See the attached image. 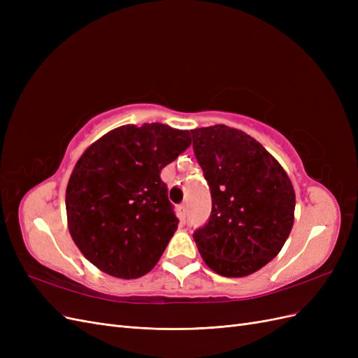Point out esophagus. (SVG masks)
<instances>
[{
    "label": "esophagus",
    "mask_w": 358,
    "mask_h": 358,
    "mask_svg": "<svg viewBox=\"0 0 358 358\" xmlns=\"http://www.w3.org/2000/svg\"><path fill=\"white\" fill-rule=\"evenodd\" d=\"M178 218L180 220V222L183 224L187 220V206L185 204H179L178 206Z\"/></svg>",
    "instance_id": "1"
}]
</instances>
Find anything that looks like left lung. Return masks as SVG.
<instances>
[{"label": "left lung", "instance_id": "obj_1", "mask_svg": "<svg viewBox=\"0 0 358 358\" xmlns=\"http://www.w3.org/2000/svg\"><path fill=\"white\" fill-rule=\"evenodd\" d=\"M192 149L212 196L208 222L194 231L213 272L242 278L279 254L294 222L296 194L285 170L241 129H191Z\"/></svg>", "mask_w": 358, "mask_h": 358}]
</instances>
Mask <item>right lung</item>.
Returning a JSON list of instances; mask_svg holds the SVG:
<instances>
[{
  "label": "right lung",
  "mask_w": 358,
  "mask_h": 358,
  "mask_svg": "<svg viewBox=\"0 0 358 358\" xmlns=\"http://www.w3.org/2000/svg\"><path fill=\"white\" fill-rule=\"evenodd\" d=\"M189 145V131L154 122L115 128L85 150L66 209L74 243L95 267L122 279L154 268L179 222L159 173Z\"/></svg>",
  "instance_id": "add662e5"
}]
</instances>
